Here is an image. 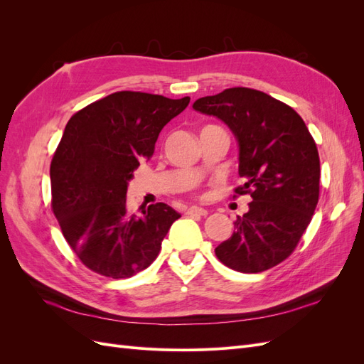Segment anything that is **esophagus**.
Segmentation results:
<instances>
[{
    "instance_id": "obj_1",
    "label": "esophagus",
    "mask_w": 364,
    "mask_h": 364,
    "mask_svg": "<svg viewBox=\"0 0 364 364\" xmlns=\"http://www.w3.org/2000/svg\"><path fill=\"white\" fill-rule=\"evenodd\" d=\"M186 214L188 215H208V209H203L199 206H191L186 209Z\"/></svg>"
}]
</instances>
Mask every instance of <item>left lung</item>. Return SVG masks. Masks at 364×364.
Masks as SVG:
<instances>
[{"label":"left lung","mask_w":364,"mask_h":364,"mask_svg":"<svg viewBox=\"0 0 364 364\" xmlns=\"http://www.w3.org/2000/svg\"><path fill=\"white\" fill-rule=\"evenodd\" d=\"M193 109L234 134L245 181L235 194L252 199L232 237L215 247L217 258L241 273L274 267L291 255L318 202L321 161L311 134L293 107L250 87L202 97Z\"/></svg>","instance_id":"left-lung-1"}]
</instances>
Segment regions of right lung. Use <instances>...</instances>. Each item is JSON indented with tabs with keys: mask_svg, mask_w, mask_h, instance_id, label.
Masks as SVG:
<instances>
[{
	"mask_svg": "<svg viewBox=\"0 0 364 364\" xmlns=\"http://www.w3.org/2000/svg\"><path fill=\"white\" fill-rule=\"evenodd\" d=\"M188 103L190 97L119 91L70 118L50 167L51 208L87 269L123 279L156 259L181 214L162 202L129 213L127 185L151 158L162 127Z\"/></svg>",
	"mask_w": 364,
	"mask_h": 364,
	"instance_id": "obj_1",
	"label": "right lung"
}]
</instances>
